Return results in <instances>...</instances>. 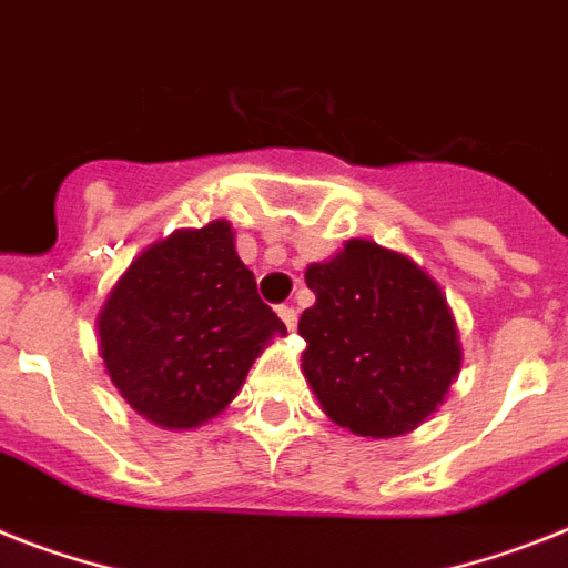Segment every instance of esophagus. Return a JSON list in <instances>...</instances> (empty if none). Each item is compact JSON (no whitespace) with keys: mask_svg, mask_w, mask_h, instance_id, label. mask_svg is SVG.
Returning a JSON list of instances; mask_svg holds the SVG:
<instances>
[{"mask_svg":"<svg viewBox=\"0 0 568 568\" xmlns=\"http://www.w3.org/2000/svg\"><path fill=\"white\" fill-rule=\"evenodd\" d=\"M278 316H281V322H284V325L290 327V331H293L295 322H298V311H295L293 304H281Z\"/></svg>","mask_w":568,"mask_h":568,"instance_id":"esophagus-1","label":"esophagus"}]
</instances>
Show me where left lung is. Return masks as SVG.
<instances>
[{
    "instance_id": "1",
    "label": "left lung",
    "mask_w": 568,
    "mask_h": 568,
    "mask_svg": "<svg viewBox=\"0 0 568 568\" xmlns=\"http://www.w3.org/2000/svg\"><path fill=\"white\" fill-rule=\"evenodd\" d=\"M304 281L316 304L298 318L302 368L327 418L365 438L424 424L462 368L438 284L372 241H348Z\"/></svg>"
}]
</instances>
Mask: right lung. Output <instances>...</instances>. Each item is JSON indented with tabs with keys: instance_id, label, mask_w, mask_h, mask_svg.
Masks as SVG:
<instances>
[{
	"instance_id": "obj_1",
	"label": "right lung",
	"mask_w": 568,
	"mask_h": 568,
	"mask_svg": "<svg viewBox=\"0 0 568 568\" xmlns=\"http://www.w3.org/2000/svg\"><path fill=\"white\" fill-rule=\"evenodd\" d=\"M275 334L287 327L261 302L226 220L142 252L98 316L115 388L168 429H191L226 409Z\"/></svg>"
}]
</instances>
